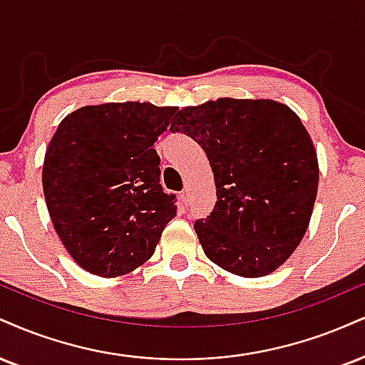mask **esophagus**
Instances as JSON below:
<instances>
[{"mask_svg":"<svg viewBox=\"0 0 365 365\" xmlns=\"http://www.w3.org/2000/svg\"><path fill=\"white\" fill-rule=\"evenodd\" d=\"M180 199H182V202L183 204H188V202H190V194H188V190H183L182 194H180Z\"/></svg>","mask_w":365,"mask_h":365,"instance_id":"esophagus-1","label":"esophagus"}]
</instances>
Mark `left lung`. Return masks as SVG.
<instances>
[{
  "mask_svg": "<svg viewBox=\"0 0 365 365\" xmlns=\"http://www.w3.org/2000/svg\"><path fill=\"white\" fill-rule=\"evenodd\" d=\"M170 130L200 144L216 180L214 210L194 225L205 257L240 277L277 270L318 194V156L297 113L275 100L217 98L182 108Z\"/></svg>",
  "mask_w": 365,
  "mask_h": 365,
  "instance_id": "8db88e82",
  "label": "left lung"
}]
</instances>
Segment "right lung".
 I'll use <instances>...</instances> for the list:
<instances>
[{
	"label": "right lung",
	"mask_w": 365,
	"mask_h": 365,
	"mask_svg": "<svg viewBox=\"0 0 365 365\" xmlns=\"http://www.w3.org/2000/svg\"><path fill=\"white\" fill-rule=\"evenodd\" d=\"M175 112L148 102L86 105L52 135L42 166L47 210L64 248L90 274L135 270L177 216L153 148Z\"/></svg>",
	"instance_id": "right-lung-1"
}]
</instances>
